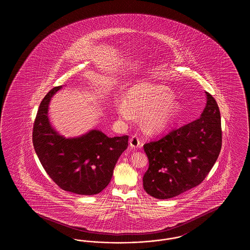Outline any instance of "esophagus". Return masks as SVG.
<instances>
[{
	"label": "esophagus",
	"instance_id": "esophagus-1",
	"mask_svg": "<svg viewBox=\"0 0 250 250\" xmlns=\"http://www.w3.org/2000/svg\"><path fill=\"white\" fill-rule=\"evenodd\" d=\"M129 145H130L131 148L133 149H138V148H141L143 146V143L141 142V140L139 139L138 136H132L130 140H129Z\"/></svg>",
	"mask_w": 250,
	"mask_h": 250
}]
</instances>
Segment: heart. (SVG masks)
I'll return each mask as SVG.
<instances>
[{"instance_id": "b5f03b06", "label": "heart", "mask_w": 250, "mask_h": 250, "mask_svg": "<svg viewBox=\"0 0 250 250\" xmlns=\"http://www.w3.org/2000/svg\"><path fill=\"white\" fill-rule=\"evenodd\" d=\"M180 107L168 88L150 83L131 87L125 100H120L116 106L120 117L125 121L133 119L134 113L143 114V126L149 132L167 129L177 117Z\"/></svg>"}]
</instances>
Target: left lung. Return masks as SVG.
Segmentation results:
<instances>
[{
    "label": "left lung",
    "instance_id": "1",
    "mask_svg": "<svg viewBox=\"0 0 250 250\" xmlns=\"http://www.w3.org/2000/svg\"><path fill=\"white\" fill-rule=\"evenodd\" d=\"M206 94L199 119L146 143L149 167L143 188L150 196L167 200L199 186L219 155L222 145L220 111L214 97Z\"/></svg>",
    "mask_w": 250,
    "mask_h": 250
}]
</instances>
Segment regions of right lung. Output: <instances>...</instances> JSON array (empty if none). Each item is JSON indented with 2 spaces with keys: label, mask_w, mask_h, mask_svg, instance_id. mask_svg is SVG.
<instances>
[{
  "label": "right lung",
  "mask_w": 250,
  "mask_h": 250,
  "mask_svg": "<svg viewBox=\"0 0 250 250\" xmlns=\"http://www.w3.org/2000/svg\"><path fill=\"white\" fill-rule=\"evenodd\" d=\"M62 88L50 90L39 106L33 131L35 151L62 189L79 195L98 194L109 184L117 160L127 148L128 137L108 138L98 129L74 138L61 135L49 122L48 106Z\"/></svg>",
  "instance_id": "obj_1"
}]
</instances>
